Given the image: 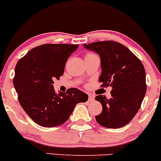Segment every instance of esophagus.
Listing matches in <instances>:
<instances>
[{
	"mask_svg": "<svg viewBox=\"0 0 161 161\" xmlns=\"http://www.w3.org/2000/svg\"><path fill=\"white\" fill-rule=\"evenodd\" d=\"M94 100H95V97H94V95H88V101H93Z\"/></svg>",
	"mask_w": 161,
	"mask_h": 161,
	"instance_id": "34e87169",
	"label": "esophagus"
}]
</instances>
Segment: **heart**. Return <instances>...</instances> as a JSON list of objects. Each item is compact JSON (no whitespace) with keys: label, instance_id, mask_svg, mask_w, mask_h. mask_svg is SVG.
Wrapping results in <instances>:
<instances>
[{"label":"heart","instance_id":"b5f03b06","mask_svg":"<svg viewBox=\"0 0 161 161\" xmlns=\"http://www.w3.org/2000/svg\"><path fill=\"white\" fill-rule=\"evenodd\" d=\"M93 55H95V54H94V53H88V54L86 55V57H88V56H93Z\"/></svg>","mask_w":161,"mask_h":161}]
</instances>
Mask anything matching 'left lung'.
<instances>
[{
	"label": "left lung",
	"instance_id": "left-lung-1",
	"mask_svg": "<svg viewBox=\"0 0 161 161\" xmlns=\"http://www.w3.org/2000/svg\"><path fill=\"white\" fill-rule=\"evenodd\" d=\"M84 47L101 57V87H112L110 99L104 95L95 97L102 104V112L95 116L96 121L106 128H121L133 119L145 95L143 64L125 46L114 41L84 44Z\"/></svg>",
	"mask_w": 161,
	"mask_h": 161
}]
</instances>
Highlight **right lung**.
<instances>
[{
	"label": "right lung",
	"instance_id": "obj_1",
	"mask_svg": "<svg viewBox=\"0 0 161 161\" xmlns=\"http://www.w3.org/2000/svg\"><path fill=\"white\" fill-rule=\"evenodd\" d=\"M79 45L45 44L29 51L17 62L14 85L23 109L37 124L44 127L62 125L78 103L88 101V95L69 88L57 95L53 84L64 73L68 57Z\"/></svg>",
	"mask_w": 161,
	"mask_h": 161
}]
</instances>
